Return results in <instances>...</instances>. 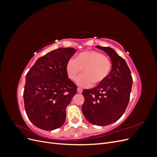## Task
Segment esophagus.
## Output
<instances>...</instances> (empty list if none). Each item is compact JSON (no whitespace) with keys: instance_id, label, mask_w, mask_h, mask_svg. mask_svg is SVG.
Returning <instances> with one entry per match:
<instances>
[{"instance_id":"1","label":"esophagus","mask_w":157,"mask_h":157,"mask_svg":"<svg viewBox=\"0 0 157 157\" xmlns=\"http://www.w3.org/2000/svg\"><path fill=\"white\" fill-rule=\"evenodd\" d=\"M77 91H78V92H79V93H82V88L78 87V88H77Z\"/></svg>"}]
</instances>
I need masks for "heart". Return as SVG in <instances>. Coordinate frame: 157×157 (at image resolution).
I'll return each mask as SVG.
<instances>
[{
    "instance_id": "1",
    "label": "heart",
    "mask_w": 157,
    "mask_h": 157,
    "mask_svg": "<svg viewBox=\"0 0 157 157\" xmlns=\"http://www.w3.org/2000/svg\"><path fill=\"white\" fill-rule=\"evenodd\" d=\"M112 67L111 59L101 52L88 50L80 52L75 59H70L66 64L68 78L75 80L82 69V75L77 80L80 86L98 85L108 77Z\"/></svg>"
}]
</instances>
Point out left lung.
Instances as JSON below:
<instances>
[{
	"label": "left lung",
	"mask_w": 157,
	"mask_h": 157,
	"mask_svg": "<svg viewBox=\"0 0 157 157\" xmlns=\"http://www.w3.org/2000/svg\"><path fill=\"white\" fill-rule=\"evenodd\" d=\"M110 57L112 69L103 82L82 91V111L86 120L97 126H107L122 116L130 98L133 82L125 60L109 47L96 46Z\"/></svg>",
	"instance_id": "8db88e82"
}]
</instances>
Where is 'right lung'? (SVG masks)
Returning <instances> with one entry per match:
<instances>
[{
	"mask_svg": "<svg viewBox=\"0 0 157 157\" xmlns=\"http://www.w3.org/2000/svg\"><path fill=\"white\" fill-rule=\"evenodd\" d=\"M76 50L60 48L38 59L26 75L23 99L26 114L37 128L53 130L66 118V107L77 86L68 78L66 64Z\"/></svg>",
	"mask_w": 157,
	"mask_h": 157,
	"instance_id": "obj_1",
	"label": "right lung"
}]
</instances>
